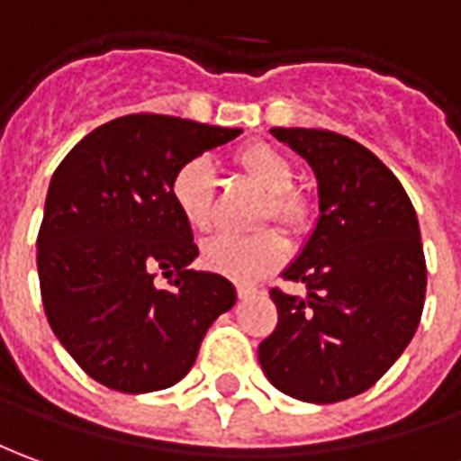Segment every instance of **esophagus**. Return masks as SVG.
I'll return each instance as SVG.
<instances>
[{
    "mask_svg": "<svg viewBox=\"0 0 461 461\" xmlns=\"http://www.w3.org/2000/svg\"><path fill=\"white\" fill-rule=\"evenodd\" d=\"M238 298H249V296H253V294H256V291H258V288H256V285H250V284H238Z\"/></svg>",
    "mask_w": 461,
    "mask_h": 461,
    "instance_id": "esophagus-1",
    "label": "esophagus"
}]
</instances>
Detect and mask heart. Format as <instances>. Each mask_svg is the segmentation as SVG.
<instances>
[{
  "label": "heart",
  "instance_id": "heart-1",
  "mask_svg": "<svg viewBox=\"0 0 461 461\" xmlns=\"http://www.w3.org/2000/svg\"><path fill=\"white\" fill-rule=\"evenodd\" d=\"M238 170L268 190L266 215L276 218L285 228H301L309 218V200L294 188V163L268 142H250L233 155ZM170 198L183 223L195 233H208L212 225L215 176L208 158H190L176 170L170 180ZM285 258V243L278 233L266 230L258 236H218L200 250L205 268L236 278L256 281Z\"/></svg>",
  "mask_w": 461,
  "mask_h": 461
}]
</instances>
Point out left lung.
Masks as SVG:
<instances>
[{
	"label": "left lung",
	"mask_w": 461,
	"mask_h": 461,
	"mask_svg": "<svg viewBox=\"0 0 461 461\" xmlns=\"http://www.w3.org/2000/svg\"><path fill=\"white\" fill-rule=\"evenodd\" d=\"M311 165L319 221L281 276L306 298L271 288L278 323L258 346L284 394L333 404L371 389L417 331L427 263L414 205L386 165L357 140L313 128H273Z\"/></svg>",
	"instance_id": "1"
}]
</instances>
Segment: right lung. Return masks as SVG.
<instances>
[{
    "label": "right lung",
    "mask_w": 461,
    "mask_h": 461,
    "mask_svg": "<svg viewBox=\"0 0 461 461\" xmlns=\"http://www.w3.org/2000/svg\"><path fill=\"white\" fill-rule=\"evenodd\" d=\"M240 135L170 115H125L92 130L50 180L37 236L47 321L82 371L122 394L160 392L195 364L233 284L193 271V230L170 180L180 165ZM165 270L168 288L154 285Z\"/></svg>",
    "instance_id": "1"
}]
</instances>
